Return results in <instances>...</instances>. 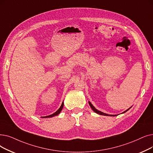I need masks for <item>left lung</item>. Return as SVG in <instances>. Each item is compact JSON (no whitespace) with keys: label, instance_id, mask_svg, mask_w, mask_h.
Instances as JSON below:
<instances>
[{"label":"left lung","instance_id":"obj_1","mask_svg":"<svg viewBox=\"0 0 153 153\" xmlns=\"http://www.w3.org/2000/svg\"><path fill=\"white\" fill-rule=\"evenodd\" d=\"M89 105H90V106H91V108H92V109L96 113H97V114H100V115H103V116H117V115H109V114H105V113H104V112H102L101 111H98L97 109H96L94 106H93V105L90 102H89ZM130 109V108H129ZM129 109H128V110H126V111H124L123 113H124V112H126V111H128Z\"/></svg>","mask_w":153,"mask_h":153}]
</instances>
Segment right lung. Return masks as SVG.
<instances>
[{"mask_svg": "<svg viewBox=\"0 0 153 153\" xmlns=\"http://www.w3.org/2000/svg\"><path fill=\"white\" fill-rule=\"evenodd\" d=\"M63 106H64V102H62V104H61V105L60 108H59V109H58L56 112H54V114H52L49 115V116H48L44 117H53V116H57V115H58L59 113H60L61 111H62V108H63Z\"/></svg>", "mask_w": 153, "mask_h": 153, "instance_id": "obj_1", "label": "right lung"}]
</instances>
